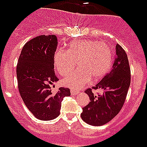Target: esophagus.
<instances>
[{"label": "esophagus", "mask_w": 147, "mask_h": 147, "mask_svg": "<svg viewBox=\"0 0 147 147\" xmlns=\"http://www.w3.org/2000/svg\"><path fill=\"white\" fill-rule=\"evenodd\" d=\"M80 91L79 90H76L74 89H71V94H72V95H76L77 94H79Z\"/></svg>", "instance_id": "1"}]
</instances>
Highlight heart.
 <instances>
[{"label":"heart","instance_id":"obj_1","mask_svg":"<svg viewBox=\"0 0 147 147\" xmlns=\"http://www.w3.org/2000/svg\"><path fill=\"white\" fill-rule=\"evenodd\" d=\"M53 62L58 72L66 76L64 83L72 88H80L92 77L101 79L108 72L113 63V53L105 43L95 40H80L71 42L67 51L58 49L53 54Z\"/></svg>","mask_w":147,"mask_h":147}]
</instances>
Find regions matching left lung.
<instances>
[{
    "label": "left lung",
    "instance_id": "8db88e82",
    "mask_svg": "<svg viewBox=\"0 0 147 147\" xmlns=\"http://www.w3.org/2000/svg\"><path fill=\"white\" fill-rule=\"evenodd\" d=\"M117 58L109 73L92 88L85 90L90 101L83 108L81 117L93 126H102L119 113L126 99L131 83V69L126 52L119 44L116 45ZM101 89L102 95L94 96L92 89Z\"/></svg>",
    "mask_w": 147,
    "mask_h": 147
}]
</instances>
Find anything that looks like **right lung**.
<instances>
[{"instance_id":"add662e5","label":"right lung","mask_w":147,"mask_h":147,"mask_svg":"<svg viewBox=\"0 0 147 147\" xmlns=\"http://www.w3.org/2000/svg\"><path fill=\"white\" fill-rule=\"evenodd\" d=\"M56 35H40L24 45L16 66L18 88L24 104L37 119L53 120L60 115L61 102L71 95L68 88L52 92L50 85L59 80L54 71Z\"/></svg>"}]
</instances>
